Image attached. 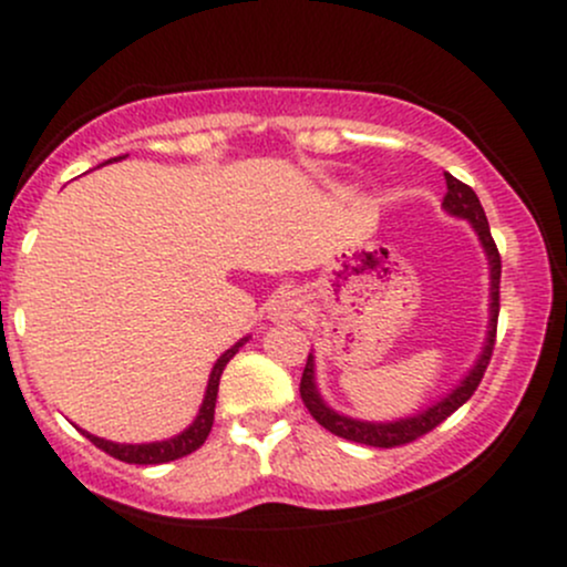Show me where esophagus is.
I'll return each instance as SVG.
<instances>
[{
  "label": "esophagus",
  "mask_w": 567,
  "mask_h": 567,
  "mask_svg": "<svg viewBox=\"0 0 567 567\" xmlns=\"http://www.w3.org/2000/svg\"><path fill=\"white\" fill-rule=\"evenodd\" d=\"M269 317L275 322L301 320L303 317L301 296H298V292H282V296H275V301L269 306Z\"/></svg>",
  "instance_id": "esophagus-1"
}]
</instances>
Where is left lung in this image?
I'll list each match as a JSON object with an SVG mask.
<instances>
[{
	"label": "left lung",
	"instance_id": "8db88e82",
	"mask_svg": "<svg viewBox=\"0 0 567 567\" xmlns=\"http://www.w3.org/2000/svg\"><path fill=\"white\" fill-rule=\"evenodd\" d=\"M445 184H447V194L442 199V207L455 218H466L472 224V229L477 231L480 243L485 247L487 264H491V322H487V338L485 347L480 351L477 362L470 370L464 381L453 389L451 394L442 396L440 402H434L432 408L419 410L415 415H408V419L400 421H389V424H375V421H357L349 419V415L336 413L333 408L324 405V400L317 392V381H315V357L309 354L306 360L303 375H301V400L303 405L309 408V413L315 415V421L320 426L333 432L336 437L360 442V445H370V447H396V445H408V442L424 437L426 432H432L434 426H440L447 415H453L455 410L464 405L470 396L477 392L480 381H483L487 365H491L493 357V347H496V328H498V285H501V256L498 247L491 237V226H487L485 210L480 205L477 194H474L472 186L461 184L458 178H453L451 173H445Z\"/></svg>",
	"mask_w": 567,
	"mask_h": 567
}]
</instances>
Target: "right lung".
<instances>
[{
    "label": "right lung",
    "mask_w": 567,
    "mask_h": 567,
    "mask_svg": "<svg viewBox=\"0 0 567 567\" xmlns=\"http://www.w3.org/2000/svg\"><path fill=\"white\" fill-rule=\"evenodd\" d=\"M116 159H122V157H114L109 162H116ZM245 341H247V336L243 338V341H237L231 349H226L224 354L218 357V362L210 370V381H207L205 400H202L197 419H194L192 426L184 429V432L175 434V437L162 440V442H143V445H120V442H109L103 437H95V434H87V432H82V434L90 442H93L95 447H101L103 453L114 455V458L125 461V464H167V461L184 458V455L194 453L202 445V442L207 440V434H210V429H213V415H216V396H218L220 373H224V368L229 365V360L234 354H237L239 347H245Z\"/></svg>",
    "instance_id": "add662e5"
}]
</instances>
